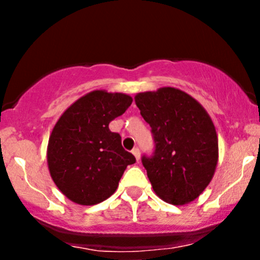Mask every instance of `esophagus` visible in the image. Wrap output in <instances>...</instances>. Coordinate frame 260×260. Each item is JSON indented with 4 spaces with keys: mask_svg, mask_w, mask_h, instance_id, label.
<instances>
[{
    "mask_svg": "<svg viewBox=\"0 0 260 260\" xmlns=\"http://www.w3.org/2000/svg\"><path fill=\"white\" fill-rule=\"evenodd\" d=\"M132 153L135 154L136 159H137V161H140V157H141V154H140V148H137V147H136V148H133V149H132Z\"/></svg>",
    "mask_w": 260,
    "mask_h": 260,
    "instance_id": "34e87169",
    "label": "esophagus"
}]
</instances>
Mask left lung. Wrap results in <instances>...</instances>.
Wrapping results in <instances>:
<instances>
[{
	"label": "left lung",
	"instance_id": "1",
	"mask_svg": "<svg viewBox=\"0 0 260 260\" xmlns=\"http://www.w3.org/2000/svg\"><path fill=\"white\" fill-rule=\"evenodd\" d=\"M156 149L142 164L157 196L172 205L198 199L214 177L219 141L206 109L185 91L164 86L136 94Z\"/></svg>",
	"mask_w": 260,
	"mask_h": 260
}]
</instances>
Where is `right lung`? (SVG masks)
<instances>
[{
    "instance_id": "obj_1",
    "label": "right lung",
    "mask_w": 260,
    "mask_h": 260,
    "mask_svg": "<svg viewBox=\"0 0 260 260\" xmlns=\"http://www.w3.org/2000/svg\"><path fill=\"white\" fill-rule=\"evenodd\" d=\"M124 93L93 90L75 101L55 123L49 137L50 176L62 195L79 205L107 200L117 190L135 156L122 147L109 123L132 104Z\"/></svg>"
}]
</instances>
